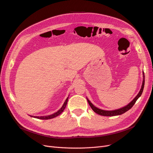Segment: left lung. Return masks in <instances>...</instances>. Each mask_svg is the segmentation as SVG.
<instances>
[{
    "label": "left lung",
    "mask_w": 153,
    "mask_h": 153,
    "mask_svg": "<svg viewBox=\"0 0 153 153\" xmlns=\"http://www.w3.org/2000/svg\"><path fill=\"white\" fill-rule=\"evenodd\" d=\"M143 73V84L141 85V88L139 92V93L138 94V95L136 96L135 98L130 103H128L127 105H126L125 107H123L119 109H117V110H101L100 108H98L96 107H95L93 104L90 102V100L87 99L88 103H89V105L91 106V108L94 110V111H95L96 114H97L100 115H102V116H108V117H113V116H117V115H122L124 113H125L126 111H127L128 110H129L130 108H131V107L134 105V104L135 103V102H136L138 99V98L141 95L143 91V89H144V72Z\"/></svg>",
    "instance_id": "left-lung-1"
}]
</instances>
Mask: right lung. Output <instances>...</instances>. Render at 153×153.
I'll return each mask as SVG.
<instances>
[{
  "instance_id": "right-lung-1",
  "label": "right lung",
  "mask_w": 153,
  "mask_h": 153,
  "mask_svg": "<svg viewBox=\"0 0 153 153\" xmlns=\"http://www.w3.org/2000/svg\"><path fill=\"white\" fill-rule=\"evenodd\" d=\"M68 99H69V97H68L67 99H66V100H65V102H64V104L62 105V107L58 111H56V113H54V114H53L52 115H48V116H42V117H36V116H31V115H30V116L31 117L36 118H38V119H41V120H48V119H51V118H53L54 117H56L57 116L59 115L62 113V112L64 111V108H66V106L67 103H68Z\"/></svg>"
}]
</instances>
